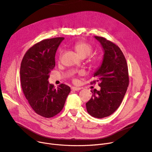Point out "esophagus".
<instances>
[{
    "instance_id": "1",
    "label": "esophagus",
    "mask_w": 152,
    "mask_h": 152,
    "mask_svg": "<svg viewBox=\"0 0 152 152\" xmlns=\"http://www.w3.org/2000/svg\"><path fill=\"white\" fill-rule=\"evenodd\" d=\"M81 88V87H71V90H73V91H79V90H80Z\"/></svg>"
}]
</instances>
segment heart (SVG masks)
I'll return each mask as SVG.
<instances>
[{
  "mask_svg": "<svg viewBox=\"0 0 152 152\" xmlns=\"http://www.w3.org/2000/svg\"><path fill=\"white\" fill-rule=\"evenodd\" d=\"M74 47L76 52L83 57H86L87 56H89L93 51L92 46L90 44L84 41L76 42L74 45ZM61 52V51H60V53ZM97 61V59L95 58H92L91 60V62L92 64H95Z\"/></svg>",
  "mask_w": 152,
  "mask_h": 152,
  "instance_id": "1",
  "label": "heart"
}]
</instances>
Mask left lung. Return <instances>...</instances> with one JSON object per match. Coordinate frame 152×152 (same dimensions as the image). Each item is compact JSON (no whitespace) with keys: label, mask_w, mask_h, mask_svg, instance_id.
Returning a JSON list of instances; mask_svg holds the SVG:
<instances>
[{"label":"left lung","mask_w":152,"mask_h":152,"mask_svg":"<svg viewBox=\"0 0 152 152\" xmlns=\"http://www.w3.org/2000/svg\"><path fill=\"white\" fill-rule=\"evenodd\" d=\"M104 51L101 66L94 74L100 91L94 89L92 98L86 103L88 113L103 118L113 114L118 108L129 86L128 67L119 47L105 38L95 36Z\"/></svg>","instance_id":"1"}]
</instances>
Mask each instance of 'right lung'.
<instances>
[{
    "instance_id": "right-lung-1",
    "label": "right lung",
    "mask_w": 152,
    "mask_h": 152,
    "mask_svg": "<svg viewBox=\"0 0 152 152\" xmlns=\"http://www.w3.org/2000/svg\"><path fill=\"white\" fill-rule=\"evenodd\" d=\"M64 37L45 39L26 52L20 66L22 90L29 104L35 112L45 118L59 113L71 89L61 84L56 89L49 84V73L55 66V56Z\"/></svg>"
}]
</instances>
